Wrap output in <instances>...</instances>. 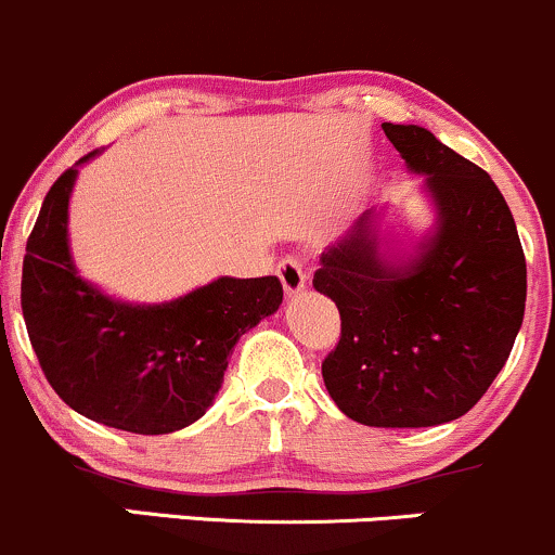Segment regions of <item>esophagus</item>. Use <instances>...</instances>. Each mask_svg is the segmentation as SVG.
I'll return each instance as SVG.
<instances>
[{
  "label": "esophagus",
  "instance_id": "esophagus-1",
  "mask_svg": "<svg viewBox=\"0 0 555 555\" xmlns=\"http://www.w3.org/2000/svg\"><path fill=\"white\" fill-rule=\"evenodd\" d=\"M276 276L282 279V286L286 292V297H297L299 292L305 289V271H302V263H299L297 258H284L279 260L276 266Z\"/></svg>",
  "mask_w": 555,
  "mask_h": 555
}]
</instances>
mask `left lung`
I'll use <instances>...</instances> for the list:
<instances>
[{
  "label": "left lung",
  "instance_id": "1",
  "mask_svg": "<svg viewBox=\"0 0 555 555\" xmlns=\"http://www.w3.org/2000/svg\"><path fill=\"white\" fill-rule=\"evenodd\" d=\"M380 127L410 171L425 175L436 227L415 256H388L384 208H371L321 253L313 286L341 315L321 371L347 417L430 428L473 410L506 365L525 318L527 263L488 171L425 127Z\"/></svg>",
  "mask_w": 555,
  "mask_h": 555
}]
</instances>
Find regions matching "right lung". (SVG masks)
<instances>
[{
	"label": "right lung",
	"instance_id": "1",
	"mask_svg": "<svg viewBox=\"0 0 555 555\" xmlns=\"http://www.w3.org/2000/svg\"><path fill=\"white\" fill-rule=\"evenodd\" d=\"M82 156L43 197L23 260L25 328L47 380L65 404L109 428L162 436L206 415L234 344L276 313V276L232 279L162 305L106 297L75 269L67 208Z\"/></svg>",
	"mask_w": 555,
	"mask_h": 555
}]
</instances>
